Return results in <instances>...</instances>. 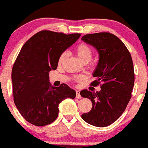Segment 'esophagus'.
<instances>
[{
    "label": "esophagus",
    "mask_w": 148,
    "mask_h": 148,
    "mask_svg": "<svg viewBox=\"0 0 148 148\" xmlns=\"http://www.w3.org/2000/svg\"><path fill=\"white\" fill-rule=\"evenodd\" d=\"M76 98H77V99H81V94H80V91L79 90H76Z\"/></svg>",
    "instance_id": "esophagus-1"
}]
</instances>
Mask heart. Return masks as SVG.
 Listing matches in <instances>:
<instances>
[{"mask_svg": "<svg viewBox=\"0 0 148 148\" xmlns=\"http://www.w3.org/2000/svg\"><path fill=\"white\" fill-rule=\"evenodd\" d=\"M75 51L76 53H77L78 56L79 57V58L81 59L82 62H85V63L89 62L91 60L92 57V50L86 43H81L79 45L76 46ZM67 51H64L60 54V57L58 58L59 63H61L62 62H63V60L67 57ZM75 79L76 81H79L81 79V77L80 76H76Z\"/></svg>", "mask_w": 148, "mask_h": 148, "instance_id": "heart-1", "label": "heart"}]
</instances>
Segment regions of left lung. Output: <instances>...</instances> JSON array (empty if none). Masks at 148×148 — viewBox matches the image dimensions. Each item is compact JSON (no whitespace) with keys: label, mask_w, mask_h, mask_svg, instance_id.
Here are the masks:
<instances>
[{"label":"left lung","mask_w":148,"mask_h":148,"mask_svg":"<svg viewBox=\"0 0 148 148\" xmlns=\"http://www.w3.org/2000/svg\"><path fill=\"white\" fill-rule=\"evenodd\" d=\"M81 40L99 52V62L93 73L96 80L91 85L101 87V90L96 92L81 91V95L92 103V109L81 118L93 126H108L123 114L132 97L134 85L132 56L125 44L112 33L88 34Z\"/></svg>","instance_id":"8db88e82"}]
</instances>
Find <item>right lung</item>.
Listing matches in <instances>:
<instances>
[{"label": "right lung", "mask_w": 148, "mask_h": 148, "mask_svg": "<svg viewBox=\"0 0 148 148\" xmlns=\"http://www.w3.org/2000/svg\"><path fill=\"white\" fill-rule=\"evenodd\" d=\"M80 36L42 30L22 47L12 70L13 97L19 113L32 125L52 123L58 115L59 103L66 98H75L76 92L65 84L51 86L49 75L57 69L60 54Z\"/></svg>", "instance_id": "obj_1"}]
</instances>
